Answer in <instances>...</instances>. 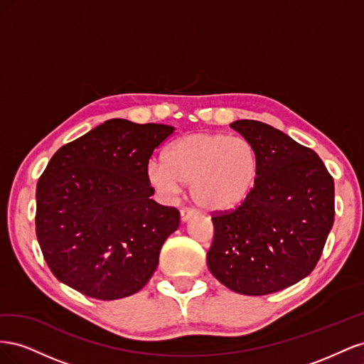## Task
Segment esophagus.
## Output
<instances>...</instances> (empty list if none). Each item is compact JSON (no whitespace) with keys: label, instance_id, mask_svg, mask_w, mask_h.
<instances>
[{"label":"esophagus","instance_id":"esophagus-1","mask_svg":"<svg viewBox=\"0 0 364 364\" xmlns=\"http://www.w3.org/2000/svg\"><path fill=\"white\" fill-rule=\"evenodd\" d=\"M193 215H196V211L191 208H182L181 209V220L182 222H186V220H190Z\"/></svg>","mask_w":364,"mask_h":364}]
</instances>
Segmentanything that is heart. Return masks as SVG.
<instances>
[{
    "label": "heart",
    "mask_w": 364,
    "mask_h": 364,
    "mask_svg": "<svg viewBox=\"0 0 364 364\" xmlns=\"http://www.w3.org/2000/svg\"><path fill=\"white\" fill-rule=\"evenodd\" d=\"M258 170V153L249 139L225 134H191L167 146L162 162L149 164L147 179L164 197H173L182 183H191V197L200 208L229 211L250 196Z\"/></svg>",
    "instance_id": "obj_1"
}]
</instances>
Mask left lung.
<instances>
[{
  "mask_svg": "<svg viewBox=\"0 0 364 364\" xmlns=\"http://www.w3.org/2000/svg\"><path fill=\"white\" fill-rule=\"evenodd\" d=\"M257 149L255 188L213 214L208 267L228 289L262 296L308 277L334 223V181L317 153L255 119L230 124Z\"/></svg>",
  "mask_w": 364,
  "mask_h": 364,
  "instance_id": "1",
  "label": "left lung"
}]
</instances>
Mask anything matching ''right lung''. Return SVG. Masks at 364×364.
<instances>
[{"mask_svg": "<svg viewBox=\"0 0 364 364\" xmlns=\"http://www.w3.org/2000/svg\"><path fill=\"white\" fill-rule=\"evenodd\" d=\"M174 127L114 118L62 146L36 188V237L60 282L100 301L139 291L181 223L150 197L155 149Z\"/></svg>", "mask_w": 364, "mask_h": 364, "instance_id": "right-lung-1", "label": "right lung"}]
</instances>
